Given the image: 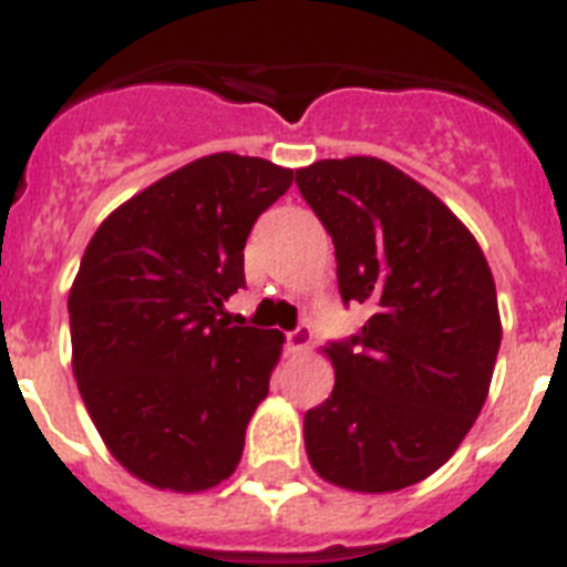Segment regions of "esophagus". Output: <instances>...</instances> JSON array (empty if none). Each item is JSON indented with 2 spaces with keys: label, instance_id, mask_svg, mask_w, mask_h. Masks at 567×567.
I'll return each instance as SVG.
<instances>
[{
  "label": "esophagus",
  "instance_id": "esophagus-1",
  "mask_svg": "<svg viewBox=\"0 0 567 567\" xmlns=\"http://www.w3.org/2000/svg\"><path fill=\"white\" fill-rule=\"evenodd\" d=\"M308 344H311V324H299V328L285 333V348H288L290 353L308 351Z\"/></svg>",
  "mask_w": 567,
  "mask_h": 567
}]
</instances>
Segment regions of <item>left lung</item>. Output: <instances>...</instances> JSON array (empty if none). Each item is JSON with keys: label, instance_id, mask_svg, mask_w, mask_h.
Masks as SVG:
<instances>
[{"label": "left lung", "instance_id": "left-lung-1", "mask_svg": "<svg viewBox=\"0 0 567 567\" xmlns=\"http://www.w3.org/2000/svg\"><path fill=\"white\" fill-rule=\"evenodd\" d=\"M297 185L337 250L342 302L371 311L331 342L337 382L305 413L324 482L388 494L445 465L488 400L502 322L488 259L440 196L377 156L322 159Z\"/></svg>", "mask_w": 567, "mask_h": 567}]
</instances>
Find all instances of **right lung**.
Instances as JSON below:
<instances>
[{
  "label": "right lung",
  "mask_w": 567,
  "mask_h": 567,
  "mask_svg": "<svg viewBox=\"0 0 567 567\" xmlns=\"http://www.w3.org/2000/svg\"><path fill=\"white\" fill-rule=\"evenodd\" d=\"M293 182L259 156L210 154L120 205L71 285L73 377L116 462L159 491L228 480L285 337L230 324L245 239Z\"/></svg>",
  "instance_id": "obj_1"
}]
</instances>
